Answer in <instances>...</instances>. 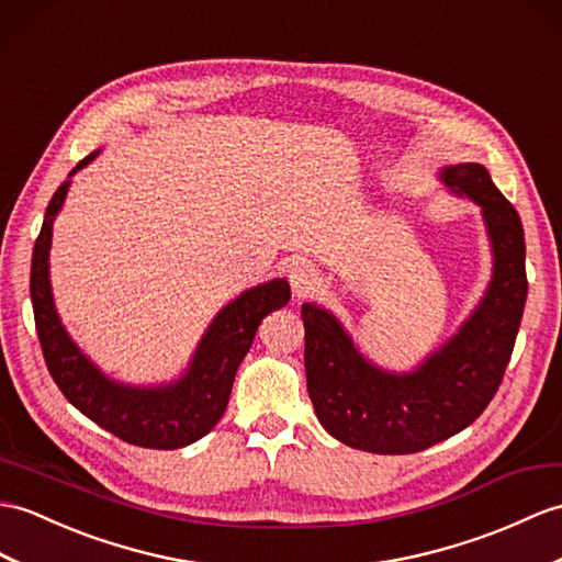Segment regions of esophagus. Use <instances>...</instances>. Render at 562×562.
<instances>
[{
    "mask_svg": "<svg viewBox=\"0 0 562 562\" xmlns=\"http://www.w3.org/2000/svg\"><path fill=\"white\" fill-rule=\"evenodd\" d=\"M318 280H321L318 270L311 263H306V260H302V263H296L290 270V282H292V290L296 296H306L311 290H316Z\"/></svg>",
    "mask_w": 562,
    "mask_h": 562,
    "instance_id": "34e87169",
    "label": "esophagus"
}]
</instances>
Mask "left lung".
I'll return each mask as SVG.
<instances>
[{
	"instance_id": "8db88e82",
	"label": "left lung",
	"mask_w": 562,
	"mask_h": 562,
	"mask_svg": "<svg viewBox=\"0 0 562 562\" xmlns=\"http://www.w3.org/2000/svg\"><path fill=\"white\" fill-rule=\"evenodd\" d=\"M440 181L481 207L493 251L488 290L462 328L409 373L375 367L330 311L302 306L308 397L349 448L409 454L460 434L498 393L527 302L525 229L479 162L442 167Z\"/></svg>"
}]
</instances>
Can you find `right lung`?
I'll return each instance as SVG.
<instances>
[{"instance_id":"1","label":"right lung","mask_w":562,"mask_h":562,"mask_svg":"<svg viewBox=\"0 0 562 562\" xmlns=\"http://www.w3.org/2000/svg\"><path fill=\"white\" fill-rule=\"evenodd\" d=\"M90 153L52 195L31 260V299L49 375L74 407L132 446L177 450L203 438L227 409L234 375L251 349L260 321L290 302L284 278L241 292L222 308L201 337L189 369L165 385H126L104 375L64 330L49 284L52 225L71 187V177L98 158Z\"/></svg>"}]
</instances>
